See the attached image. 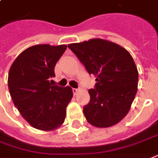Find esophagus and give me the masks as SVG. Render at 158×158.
Here are the masks:
<instances>
[{"instance_id": "esophagus-1", "label": "esophagus", "mask_w": 158, "mask_h": 158, "mask_svg": "<svg viewBox=\"0 0 158 158\" xmlns=\"http://www.w3.org/2000/svg\"><path fill=\"white\" fill-rule=\"evenodd\" d=\"M72 90H73V93H74V95H76V94L78 93V91H79L78 89H72Z\"/></svg>"}]
</instances>
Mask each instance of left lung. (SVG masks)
<instances>
[{
    "instance_id": "1",
    "label": "left lung",
    "mask_w": 158,
    "mask_h": 158,
    "mask_svg": "<svg viewBox=\"0 0 158 158\" xmlns=\"http://www.w3.org/2000/svg\"><path fill=\"white\" fill-rule=\"evenodd\" d=\"M68 47L96 77L90 89V101L84 107V116L93 126L108 127L127 114L138 91V72L127 50L102 39L69 44Z\"/></svg>"
}]
</instances>
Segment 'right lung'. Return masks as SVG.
Wrapping results in <instances>:
<instances>
[{
  "label": "right lung",
  "instance_id": "1",
  "mask_svg": "<svg viewBox=\"0 0 158 158\" xmlns=\"http://www.w3.org/2000/svg\"><path fill=\"white\" fill-rule=\"evenodd\" d=\"M65 44H36L20 53L8 74V88L13 103L29 124L51 131L63 124L66 107L73 97L70 87L50 83L55 66Z\"/></svg>",
  "mask_w": 158,
  "mask_h": 158
}]
</instances>
